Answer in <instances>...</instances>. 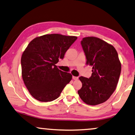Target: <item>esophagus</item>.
Here are the masks:
<instances>
[{
  "mask_svg": "<svg viewBox=\"0 0 135 135\" xmlns=\"http://www.w3.org/2000/svg\"><path fill=\"white\" fill-rule=\"evenodd\" d=\"M73 80H78V77H76V76H73Z\"/></svg>",
  "mask_w": 135,
  "mask_h": 135,
  "instance_id": "1",
  "label": "esophagus"
}]
</instances>
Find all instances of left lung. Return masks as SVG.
<instances>
[{
    "mask_svg": "<svg viewBox=\"0 0 135 135\" xmlns=\"http://www.w3.org/2000/svg\"><path fill=\"white\" fill-rule=\"evenodd\" d=\"M81 45L86 64L92 66L91 77H79L82 84L78 90L80 99L88 105H96L109 99L117 86L121 64L114 47L96 37H84Z\"/></svg>",
    "mask_w": 135,
    "mask_h": 135,
    "instance_id": "obj_1",
    "label": "left lung"
}]
</instances>
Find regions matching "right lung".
<instances>
[{
    "instance_id": "right-lung-1",
    "label": "right lung",
    "mask_w": 135,
    "mask_h": 135,
    "mask_svg": "<svg viewBox=\"0 0 135 135\" xmlns=\"http://www.w3.org/2000/svg\"><path fill=\"white\" fill-rule=\"evenodd\" d=\"M76 36L45 35L30 42L22 55V76L34 98L50 102L59 97L72 79L69 73L59 70L56 64L77 39Z\"/></svg>"
}]
</instances>
